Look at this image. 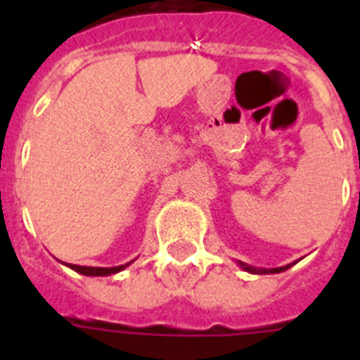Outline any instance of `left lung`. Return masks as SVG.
I'll use <instances>...</instances> for the list:
<instances>
[{
	"label": "left lung",
	"mask_w": 360,
	"mask_h": 360,
	"mask_svg": "<svg viewBox=\"0 0 360 360\" xmlns=\"http://www.w3.org/2000/svg\"><path fill=\"white\" fill-rule=\"evenodd\" d=\"M240 267L245 269V271H248V273H280V271H285V269H290L291 265H285V267H278V269H263V271H259V269H254L250 267V265H245V263H240Z\"/></svg>",
	"instance_id": "1"
}]
</instances>
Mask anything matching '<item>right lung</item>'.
I'll list each match as a JSON object with an SVG mask.
<instances>
[{
	"mask_svg": "<svg viewBox=\"0 0 360 360\" xmlns=\"http://www.w3.org/2000/svg\"><path fill=\"white\" fill-rule=\"evenodd\" d=\"M129 263H124V265H120V267H82V265H69L70 269H75L76 273L87 274V276H108V274H115L123 271Z\"/></svg>",
	"mask_w": 360,
	"mask_h": 360,
	"instance_id": "add662e5",
	"label": "right lung"
}]
</instances>
